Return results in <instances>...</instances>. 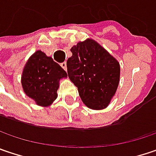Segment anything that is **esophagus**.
Segmentation results:
<instances>
[{
	"label": "esophagus",
	"mask_w": 156,
	"mask_h": 156,
	"mask_svg": "<svg viewBox=\"0 0 156 156\" xmlns=\"http://www.w3.org/2000/svg\"><path fill=\"white\" fill-rule=\"evenodd\" d=\"M60 65L62 66V68L64 69V70H66V69H67V63H66V62H61V63H60Z\"/></svg>",
	"instance_id": "34e87169"
}]
</instances>
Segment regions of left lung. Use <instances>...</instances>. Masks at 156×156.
Masks as SVG:
<instances>
[{"label":"left lung","instance_id":"obj_1","mask_svg":"<svg viewBox=\"0 0 156 156\" xmlns=\"http://www.w3.org/2000/svg\"><path fill=\"white\" fill-rule=\"evenodd\" d=\"M70 51L68 76L78 87L82 101L92 109L107 108L119 84V62L92 39L78 42Z\"/></svg>","mask_w":156,"mask_h":156}]
</instances>
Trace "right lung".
<instances>
[{"label":"right lung","instance_id":"obj_1","mask_svg":"<svg viewBox=\"0 0 156 156\" xmlns=\"http://www.w3.org/2000/svg\"><path fill=\"white\" fill-rule=\"evenodd\" d=\"M67 73L50 56L36 51L25 63L21 83L23 92L39 106L51 105L57 97L59 80Z\"/></svg>","mask_w":156,"mask_h":156}]
</instances>
